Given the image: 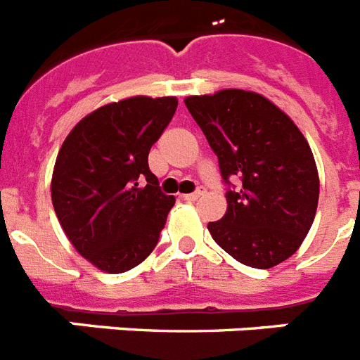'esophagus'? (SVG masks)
<instances>
[{
  "instance_id": "1",
  "label": "esophagus",
  "mask_w": 360,
  "mask_h": 360,
  "mask_svg": "<svg viewBox=\"0 0 360 360\" xmlns=\"http://www.w3.org/2000/svg\"><path fill=\"white\" fill-rule=\"evenodd\" d=\"M202 193H205V190H201L199 188L198 192H193V193H186V195H183L184 199H188V201H195V199H199L202 195Z\"/></svg>"
}]
</instances>
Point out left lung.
<instances>
[{"instance_id":"8db88e82","label":"left lung","mask_w":360,"mask_h":360,"mask_svg":"<svg viewBox=\"0 0 360 360\" xmlns=\"http://www.w3.org/2000/svg\"><path fill=\"white\" fill-rule=\"evenodd\" d=\"M184 105L219 159L221 176H239L226 214L208 223L226 254L268 270L295 254L314 224L319 172L306 137L288 114L257 92L224 89Z\"/></svg>"}]
</instances>
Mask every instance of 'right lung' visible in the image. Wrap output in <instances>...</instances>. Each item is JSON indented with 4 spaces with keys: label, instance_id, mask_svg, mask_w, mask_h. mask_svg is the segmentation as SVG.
Returning <instances> with one entry per match:
<instances>
[{
    "label": "right lung",
    "instance_id": "1",
    "mask_svg": "<svg viewBox=\"0 0 360 360\" xmlns=\"http://www.w3.org/2000/svg\"><path fill=\"white\" fill-rule=\"evenodd\" d=\"M176 110V96L108 103L85 115L59 148L50 181L54 212L72 246L98 270H132L158 245L176 198L159 190L148 152Z\"/></svg>",
    "mask_w": 360,
    "mask_h": 360
}]
</instances>
